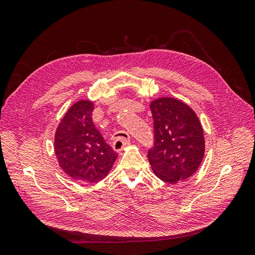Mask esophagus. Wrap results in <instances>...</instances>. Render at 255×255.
Masks as SVG:
<instances>
[{
	"label": "esophagus",
	"instance_id": "obj_1",
	"mask_svg": "<svg viewBox=\"0 0 255 255\" xmlns=\"http://www.w3.org/2000/svg\"><path fill=\"white\" fill-rule=\"evenodd\" d=\"M126 135H127V137H119L114 141V149L115 150L121 151L123 148H126L127 145L129 144V141H130L129 136L127 133H126Z\"/></svg>",
	"mask_w": 255,
	"mask_h": 255
}]
</instances>
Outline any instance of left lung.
Returning <instances> with one entry per match:
<instances>
[{
    "mask_svg": "<svg viewBox=\"0 0 255 255\" xmlns=\"http://www.w3.org/2000/svg\"><path fill=\"white\" fill-rule=\"evenodd\" d=\"M154 145L148 158L155 175L168 184L185 181L203 159L205 140L198 116L186 103L163 97L150 103Z\"/></svg>",
    "mask_w": 255,
    "mask_h": 255,
    "instance_id": "obj_1",
    "label": "left lung"
}]
</instances>
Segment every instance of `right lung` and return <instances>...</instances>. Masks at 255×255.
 Listing matches in <instances>:
<instances>
[{
	"instance_id": "1",
	"label": "right lung",
	"mask_w": 255,
	"mask_h": 255,
	"mask_svg": "<svg viewBox=\"0 0 255 255\" xmlns=\"http://www.w3.org/2000/svg\"><path fill=\"white\" fill-rule=\"evenodd\" d=\"M94 102H75L60 120L54 150L60 168L75 181L97 183L109 174L118 154L96 128Z\"/></svg>"
}]
</instances>
